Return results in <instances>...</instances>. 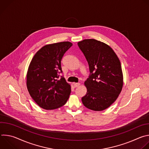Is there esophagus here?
<instances>
[{"label":"esophagus","instance_id":"34e87169","mask_svg":"<svg viewBox=\"0 0 149 149\" xmlns=\"http://www.w3.org/2000/svg\"><path fill=\"white\" fill-rule=\"evenodd\" d=\"M80 86V84L79 83H74V87H78V86Z\"/></svg>","mask_w":149,"mask_h":149}]
</instances>
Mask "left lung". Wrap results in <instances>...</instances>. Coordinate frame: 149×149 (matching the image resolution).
<instances>
[{"label": "left lung", "mask_w": 149, "mask_h": 149, "mask_svg": "<svg viewBox=\"0 0 149 149\" xmlns=\"http://www.w3.org/2000/svg\"><path fill=\"white\" fill-rule=\"evenodd\" d=\"M78 45L87 61L90 72L84 82L87 91L82 102L91 110L102 111L110 107L121 91L120 61L110 46L99 40L84 39Z\"/></svg>", "instance_id": "8db88e82"}]
</instances>
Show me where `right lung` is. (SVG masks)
<instances>
[{"instance_id": "add662e5", "label": "right lung", "mask_w": 149, "mask_h": 149, "mask_svg": "<svg viewBox=\"0 0 149 149\" xmlns=\"http://www.w3.org/2000/svg\"><path fill=\"white\" fill-rule=\"evenodd\" d=\"M72 45L61 42L41 48L33 57L26 75L27 88L40 107L54 110L64 105L71 93V86L63 76L61 60Z\"/></svg>"}]
</instances>
